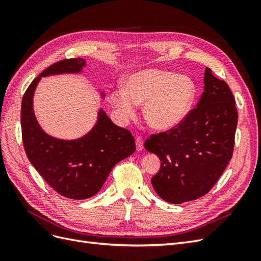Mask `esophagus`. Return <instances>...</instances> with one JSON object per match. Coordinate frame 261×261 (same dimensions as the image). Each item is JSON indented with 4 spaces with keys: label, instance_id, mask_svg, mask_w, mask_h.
Masks as SVG:
<instances>
[{
    "label": "esophagus",
    "instance_id": "34e87169",
    "mask_svg": "<svg viewBox=\"0 0 261 261\" xmlns=\"http://www.w3.org/2000/svg\"><path fill=\"white\" fill-rule=\"evenodd\" d=\"M143 148H144V140L141 139V137L137 136L136 137V149H137V151H141Z\"/></svg>",
    "mask_w": 261,
    "mask_h": 261
}]
</instances>
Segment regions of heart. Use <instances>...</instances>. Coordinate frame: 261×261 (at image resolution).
Segmentation results:
<instances>
[{"instance_id": "heart-1", "label": "heart", "mask_w": 261, "mask_h": 261, "mask_svg": "<svg viewBox=\"0 0 261 261\" xmlns=\"http://www.w3.org/2000/svg\"><path fill=\"white\" fill-rule=\"evenodd\" d=\"M196 85L187 75L162 69H146L130 74L124 88L109 94L110 105L123 122L135 116L136 105H144L146 123L158 132L176 127L191 111Z\"/></svg>"}]
</instances>
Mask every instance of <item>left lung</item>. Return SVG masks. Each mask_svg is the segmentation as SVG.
Here are the masks:
<instances>
[{
	"instance_id": "8db88e82",
	"label": "left lung",
	"mask_w": 261,
	"mask_h": 261,
	"mask_svg": "<svg viewBox=\"0 0 261 261\" xmlns=\"http://www.w3.org/2000/svg\"><path fill=\"white\" fill-rule=\"evenodd\" d=\"M203 92L184 121L167 133L152 135L145 149L159 156L161 167L151 178L155 193L170 203L206 195L230 162L238 111L231 89L206 67Z\"/></svg>"
}]
</instances>
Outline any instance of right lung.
<instances>
[{"label": "right lung", "mask_w": 261, "mask_h": 261, "mask_svg": "<svg viewBox=\"0 0 261 261\" xmlns=\"http://www.w3.org/2000/svg\"><path fill=\"white\" fill-rule=\"evenodd\" d=\"M84 59L60 61L33 81L21 101L22 143L30 163L54 191L70 199H87L103 186L114 165L135 152L136 145L128 129L112 123L99 109L93 127L76 139H60L46 134L34 111V94L42 77L81 74ZM100 97H106L105 91Z\"/></svg>", "instance_id": "add662e5"}]
</instances>
